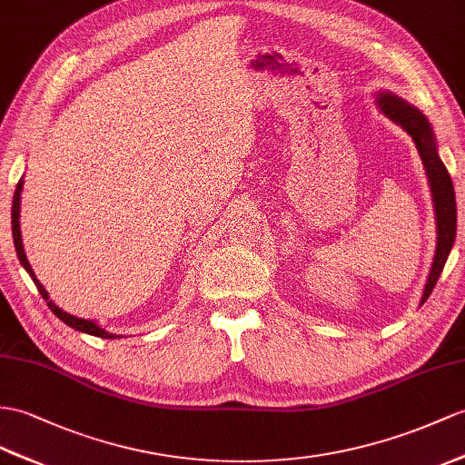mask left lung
I'll return each mask as SVG.
<instances>
[{"label": "left lung", "mask_w": 465, "mask_h": 465, "mask_svg": "<svg viewBox=\"0 0 465 465\" xmlns=\"http://www.w3.org/2000/svg\"><path fill=\"white\" fill-rule=\"evenodd\" d=\"M377 106L384 116L392 120L396 126H401L414 140V145L420 155L422 165L426 169L430 193L434 203V217H436V251L430 274L424 284V292L420 298V305L432 293L436 282L444 270L446 260L451 252V246L456 241V226H458V211H456V193L454 183L448 173L446 165L441 163L438 155V143L432 130V124L416 106L409 104L404 98L396 96L389 90H379Z\"/></svg>", "instance_id": "obj_1"}]
</instances>
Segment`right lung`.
I'll list each match as a JSON object with an SVG mask.
<instances>
[{"label": "right lung", "mask_w": 465, "mask_h": 465, "mask_svg": "<svg viewBox=\"0 0 465 465\" xmlns=\"http://www.w3.org/2000/svg\"><path fill=\"white\" fill-rule=\"evenodd\" d=\"M21 189H24V179H19V183H17V187H15V193H14V205H11V231H14L15 252H17V258H19L21 266H24V268L27 270V274L31 276V280H33V282H35V286H37L39 293L43 296V300L47 302L49 310H51V312L56 315V318H59L63 323H66L69 327H73V330H76V331H83V333H88V335H96V337H102V339H116V337H120V335H116V333H110V331H106L104 327H100V325H98L96 322H93V320L76 318V315H73V313H69V312L61 310L59 305H56V303L49 298L47 290L43 288V284H41V282H39V280H37V276H35V272H33V268H31V264H29V260H27L25 251H24V241H21V229H19Z\"/></svg>", "instance_id": "obj_1"}]
</instances>
